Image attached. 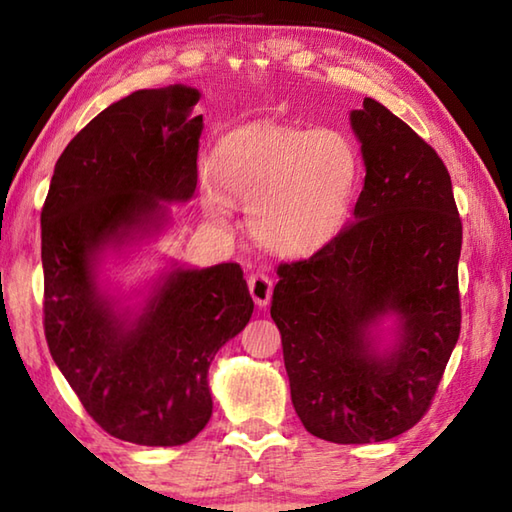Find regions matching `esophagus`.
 <instances>
[{
  "instance_id": "esophagus-1",
  "label": "esophagus",
  "mask_w": 512,
  "mask_h": 512,
  "mask_svg": "<svg viewBox=\"0 0 512 512\" xmlns=\"http://www.w3.org/2000/svg\"><path fill=\"white\" fill-rule=\"evenodd\" d=\"M248 289L257 307H266L273 293V280L266 273H253L248 277Z\"/></svg>"
}]
</instances>
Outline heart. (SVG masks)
<instances>
[{
	"label": "heart",
	"instance_id": "1",
	"mask_svg": "<svg viewBox=\"0 0 512 512\" xmlns=\"http://www.w3.org/2000/svg\"><path fill=\"white\" fill-rule=\"evenodd\" d=\"M361 151L343 128L250 126L225 137L214 171L203 176V207L228 221L232 203L277 255L305 257L329 244L348 221L361 185Z\"/></svg>",
	"mask_w": 512,
	"mask_h": 512
}]
</instances>
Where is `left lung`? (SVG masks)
<instances>
[{
	"mask_svg": "<svg viewBox=\"0 0 512 512\" xmlns=\"http://www.w3.org/2000/svg\"><path fill=\"white\" fill-rule=\"evenodd\" d=\"M366 180L350 225L314 255L277 266L271 318L291 402L316 438L381 443L429 411L461 334L463 225L438 153L375 99L352 110ZM386 313L401 339L377 355Z\"/></svg>",
	"mask_w": 512,
	"mask_h": 512,
	"instance_id": "1",
	"label": "left lung"
}]
</instances>
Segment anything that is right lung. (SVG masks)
Instances as JSON below:
<instances>
[{
	"instance_id": "add662e5",
	"label": "right lung",
	"mask_w": 512,
	"mask_h": 512,
	"mask_svg": "<svg viewBox=\"0 0 512 512\" xmlns=\"http://www.w3.org/2000/svg\"><path fill=\"white\" fill-rule=\"evenodd\" d=\"M187 85L137 90L67 144L42 205L45 336L85 411L119 440L185 445L212 415L207 368L253 316L239 264L173 268L128 320L97 284L106 246L160 228L196 192L203 115Z\"/></svg>"
}]
</instances>
